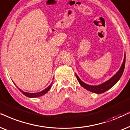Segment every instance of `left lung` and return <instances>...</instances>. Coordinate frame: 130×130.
I'll return each mask as SVG.
<instances>
[{"instance_id":"8db88e82","label":"left lung","mask_w":130,"mask_h":130,"mask_svg":"<svg viewBox=\"0 0 130 130\" xmlns=\"http://www.w3.org/2000/svg\"><path fill=\"white\" fill-rule=\"evenodd\" d=\"M125 54L124 55V60L122 62V64L121 65V67L119 68L118 71L114 75L113 77H112L109 80L105 81L102 84H99V85L97 86H91L89 85V84H86V83H84L83 81L81 80V79L79 78L77 74H75V76L77 77V80L78 81L80 85L82 86L83 87H84V89L87 90L91 92L97 93V94H100V93H103L108 90L109 89H110V88H112L115 84L117 83L118 81H119V79H120V78L121 77V76L123 74L124 68H125Z\"/></svg>"}]
</instances>
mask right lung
Masks as SVG:
<instances>
[{"instance_id": "1", "label": "right lung", "mask_w": 130, "mask_h": 130, "mask_svg": "<svg viewBox=\"0 0 130 130\" xmlns=\"http://www.w3.org/2000/svg\"><path fill=\"white\" fill-rule=\"evenodd\" d=\"M52 83L51 84H50V85L48 86L47 88H46V89L43 90V91H40V92H38V93H27V92H25V91H22V90L19 89V88L17 87H17H18V89L20 90L21 91V92L23 93V94L25 95V96H26L27 97H28V98H39V97H40L41 96H43V95L46 94V93H47L50 89H51V88L52 87Z\"/></svg>"}]
</instances>
